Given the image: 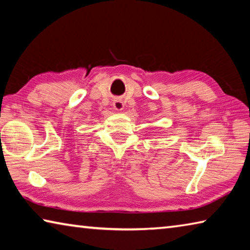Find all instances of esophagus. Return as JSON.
I'll use <instances>...</instances> for the list:
<instances>
[{"mask_svg": "<svg viewBox=\"0 0 250 250\" xmlns=\"http://www.w3.org/2000/svg\"><path fill=\"white\" fill-rule=\"evenodd\" d=\"M112 105H113V108H115L116 110H122V109H124V105H125V104H124V103H122L121 100L117 99V100L113 101Z\"/></svg>", "mask_w": 250, "mask_h": 250, "instance_id": "obj_1", "label": "esophagus"}]
</instances>
